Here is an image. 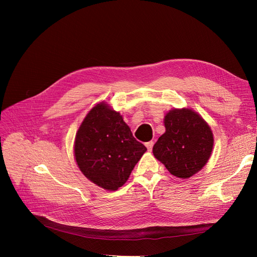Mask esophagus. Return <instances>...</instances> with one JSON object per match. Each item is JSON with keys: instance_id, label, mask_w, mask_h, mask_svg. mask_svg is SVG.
<instances>
[{"instance_id": "34e87169", "label": "esophagus", "mask_w": 257, "mask_h": 257, "mask_svg": "<svg viewBox=\"0 0 257 257\" xmlns=\"http://www.w3.org/2000/svg\"><path fill=\"white\" fill-rule=\"evenodd\" d=\"M153 145H154V143H153V142H148V143H146V147H147L148 151H151V150H152Z\"/></svg>"}]
</instances>
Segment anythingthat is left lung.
<instances>
[{
	"mask_svg": "<svg viewBox=\"0 0 257 257\" xmlns=\"http://www.w3.org/2000/svg\"><path fill=\"white\" fill-rule=\"evenodd\" d=\"M166 132L153 146V154L168 172L181 179L203 168L212 152L213 135L201 116L192 109H173L165 115Z\"/></svg>",
	"mask_w": 257,
	"mask_h": 257,
	"instance_id": "obj_1",
	"label": "left lung"
}]
</instances>
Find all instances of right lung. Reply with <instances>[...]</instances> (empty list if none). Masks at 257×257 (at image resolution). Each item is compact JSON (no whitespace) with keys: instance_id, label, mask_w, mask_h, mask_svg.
<instances>
[{"instance_id":"obj_1","label":"right lung","mask_w":257,"mask_h":257,"mask_svg":"<svg viewBox=\"0 0 257 257\" xmlns=\"http://www.w3.org/2000/svg\"><path fill=\"white\" fill-rule=\"evenodd\" d=\"M147 151L122 115L99 103L82 121L75 138V158L82 174L105 190L115 191L127 181Z\"/></svg>"}]
</instances>
